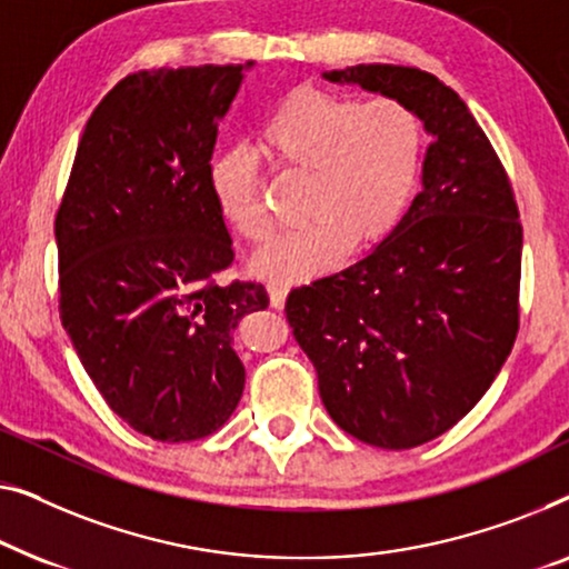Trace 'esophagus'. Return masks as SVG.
I'll return each instance as SVG.
<instances>
[{
	"label": "esophagus",
	"instance_id": "1",
	"mask_svg": "<svg viewBox=\"0 0 569 569\" xmlns=\"http://www.w3.org/2000/svg\"><path fill=\"white\" fill-rule=\"evenodd\" d=\"M268 293H270V307H273V309H283L288 288H286L283 283H270V286H268Z\"/></svg>",
	"mask_w": 569,
	"mask_h": 569
}]
</instances>
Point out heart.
<instances>
[{
  "label": "heart",
  "mask_w": 569,
  "mask_h": 569,
  "mask_svg": "<svg viewBox=\"0 0 569 569\" xmlns=\"http://www.w3.org/2000/svg\"><path fill=\"white\" fill-rule=\"evenodd\" d=\"M262 147L286 172L307 174L293 234L252 258V273L273 283H296L338 266L350 247L387 239L418 190L422 126L397 100L358 102L340 94L299 90L262 126ZM208 186L221 219L250 242L270 237L260 208V178L244 149L211 162Z\"/></svg>",
  "instance_id": "obj_1"
}]
</instances>
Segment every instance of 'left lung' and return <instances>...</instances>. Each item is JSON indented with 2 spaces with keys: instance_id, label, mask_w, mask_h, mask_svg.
<instances>
[{
  "instance_id": "obj_1",
  "label": "left lung",
  "mask_w": 569,
  "mask_h": 569,
  "mask_svg": "<svg viewBox=\"0 0 569 569\" xmlns=\"http://www.w3.org/2000/svg\"><path fill=\"white\" fill-rule=\"evenodd\" d=\"M322 77L402 102L430 136L422 190L397 229L286 299L330 418L358 441L402 451L453 428L510 356L523 231L492 143L441 79L391 63Z\"/></svg>"
}]
</instances>
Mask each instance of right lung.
<instances>
[{
	"mask_svg": "<svg viewBox=\"0 0 569 569\" xmlns=\"http://www.w3.org/2000/svg\"><path fill=\"white\" fill-rule=\"evenodd\" d=\"M252 67L121 79L84 126L56 213L63 330L110 410L154 441L229 420L244 389L234 330L268 307L260 283L216 281L234 250L208 186Z\"/></svg>",
	"mask_w": 569,
	"mask_h": 569,
	"instance_id": "right-lung-1",
	"label": "right lung"
}]
</instances>
